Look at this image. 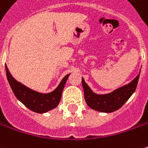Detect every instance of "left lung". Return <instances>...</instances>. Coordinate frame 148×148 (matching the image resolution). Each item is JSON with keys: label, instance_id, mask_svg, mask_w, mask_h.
<instances>
[{"label": "left lung", "instance_id": "obj_1", "mask_svg": "<svg viewBox=\"0 0 148 148\" xmlns=\"http://www.w3.org/2000/svg\"><path fill=\"white\" fill-rule=\"evenodd\" d=\"M139 75L128 84L121 87L112 93L104 95L96 94L92 92L82 78V85L84 91V99L87 104L92 109L103 112H112L123 106L136 90Z\"/></svg>", "mask_w": 148, "mask_h": 148}]
</instances>
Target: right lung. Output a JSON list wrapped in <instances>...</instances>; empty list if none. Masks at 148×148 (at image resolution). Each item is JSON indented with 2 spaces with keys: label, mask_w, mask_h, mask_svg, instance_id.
Wrapping results in <instances>:
<instances>
[{
  "label": "right lung",
  "mask_w": 148,
  "mask_h": 148,
  "mask_svg": "<svg viewBox=\"0 0 148 148\" xmlns=\"http://www.w3.org/2000/svg\"><path fill=\"white\" fill-rule=\"evenodd\" d=\"M5 71L7 79L10 86L16 98L20 100L25 107L31 111L39 113L48 112L58 106L61 99L62 91L69 74H67L60 82V85L56 88L55 91L48 94H42L23 85L11 76L5 65Z\"/></svg>",
  "instance_id": "add662e5"
}]
</instances>
